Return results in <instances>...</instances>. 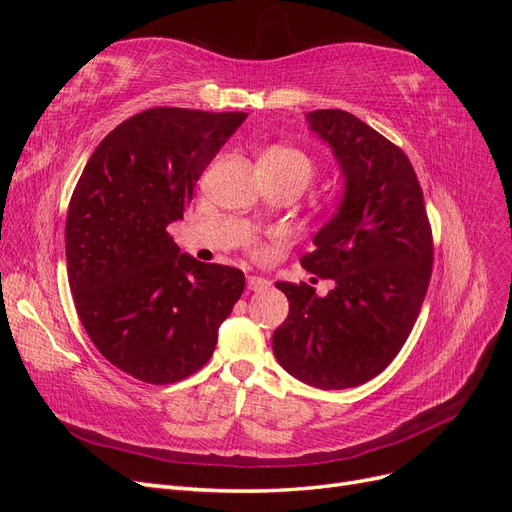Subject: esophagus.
Here are the masks:
<instances>
[{
	"instance_id": "obj_1",
	"label": "esophagus",
	"mask_w": 512,
	"mask_h": 512,
	"mask_svg": "<svg viewBox=\"0 0 512 512\" xmlns=\"http://www.w3.org/2000/svg\"><path fill=\"white\" fill-rule=\"evenodd\" d=\"M271 286L269 280H265V277L260 275H247V288L254 290V292H260V290H267Z\"/></svg>"
}]
</instances>
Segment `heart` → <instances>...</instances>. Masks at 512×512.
<instances>
[{"label":"heart","mask_w":512,"mask_h":512,"mask_svg":"<svg viewBox=\"0 0 512 512\" xmlns=\"http://www.w3.org/2000/svg\"><path fill=\"white\" fill-rule=\"evenodd\" d=\"M258 164L269 166V168L277 170V173L301 177L303 181H309L314 175L312 158H309L307 153H303L301 149H294L288 145H277V147L262 151Z\"/></svg>","instance_id":"heart-1"}]
</instances>
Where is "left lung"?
<instances>
[{
	"instance_id": "left-lung-1",
	"label": "left lung",
	"mask_w": 512,
	"mask_h": 512,
	"mask_svg": "<svg viewBox=\"0 0 512 512\" xmlns=\"http://www.w3.org/2000/svg\"><path fill=\"white\" fill-rule=\"evenodd\" d=\"M305 121L333 151L344 190L301 267L335 286L318 297L307 284H275L290 314L273 333V354L297 380L339 391L376 378L406 344L427 294L433 243L404 151L339 108L305 113Z\"/></svg>"
}]
</instances>
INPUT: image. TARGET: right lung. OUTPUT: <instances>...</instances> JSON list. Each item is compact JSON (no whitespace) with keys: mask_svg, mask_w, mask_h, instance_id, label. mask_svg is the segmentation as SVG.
Wrapping results in <instances>:
<instances>
[{"mask_svg":"<svg viewBox=\"0 0 512 512\" xmlns=\"http://www.w3.org/2000/svg\"><path fill=\"white\" fill-rule=\"evenodd\" d=\"M245 117L149 108L104 136L74 188L66 260L76 312L104 359L143 382L203 367L245 288L243 271L181 254L168 235Z\"/></svg>","mask_w":512,"mask_h":512,"instance_id":"add662e5","label":"right lung"}]
</instances>
